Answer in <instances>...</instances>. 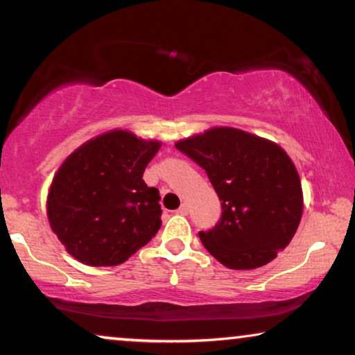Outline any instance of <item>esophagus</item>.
Listing matches in <instances>:
<instances>
[{"mask_svg":"<svg viewBox=\"0 0 355 355\" xmlns=\"http://www.w3.org/2000/svg\"><path fill=\"white\" fill-rule=\"evenodd\" d=\"M176 213H179V215H184V216L189 215V205H187V203H182V205L178 208Z\"/></svg>","mask_w":355,"mask_h":355,"instance_id":"1","label":"esophagus"}]
</instances>
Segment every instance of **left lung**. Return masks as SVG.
<instances>
[{"label":"left lung","instance_id":"8db88e82","mask_svg":"<svg viewBox=\"0 0 355 355\" xmlns=\"http://www.w3.org/2000/svg\"><path fill=\"white\" fill-rule=\"evenodd\" d=\"M176 148L205 169L221 216L200 231L202 244L231 270L270 263L293 239L302 216V186L279 145L232 128L179 140Z\"/></svg>","mask_w":355,"mask_h":355}]
</instances>
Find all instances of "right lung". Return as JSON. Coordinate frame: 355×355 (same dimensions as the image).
<instances>
[{"label": "right lung", "instance_id": "right-lung-1", "mask_svg": "<svg viewBox=\"0 0 355 355\" xmlns=\"http://www.w3.org/2000/svg\"><path fill=\"white\" fill-rule=\"evenodd\" d=\"M162 144L111 130L69 155L53 179L46 210L66 250L90 266L124 263L162 226L157 187L144 171Z\"/></svg>", "mask_w": 355, "mask_h": 355}]
</instances>
